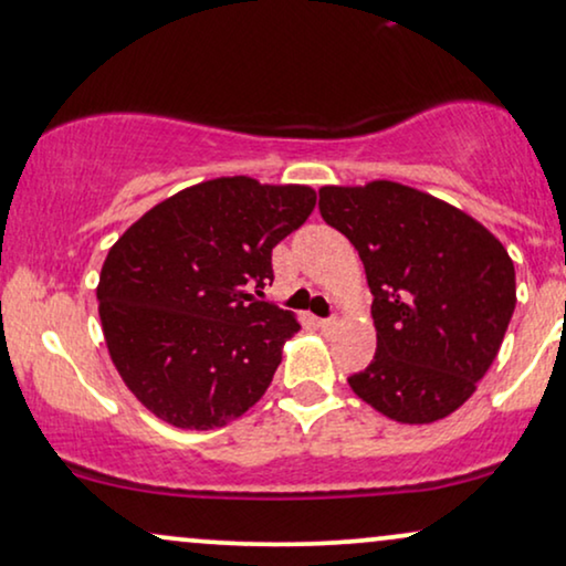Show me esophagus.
<instances>
[{
  "mask_svg": "<svg viewBox=\"0 0 566 566\" xmlns=\"http://www.w3.org/2000/svg\"><path fill=\"white\" fill-rule=\"evenodd\" d=\"M316 326H321V328H332V326H334V318H316Z\"/></svg>",
  "mask_w": 566,
  "mask_h": 566,
  "instance_id": "1",
  "label": "esophagus"
}]
</instances>
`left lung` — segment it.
Returning a JSON list of instances; mask_svg holds the SVG:
<instances>
[{
	"label": "left lung",
	"instance_id": "obj_1",
	"mask_svg": "<svg viewBox=\"0 0 566 566\" xmlns=\"http://www.w3.org/2000/svg\"><path fill=\"white\" fill-rule=\"evenodd\" d=\"M318 196L321 217L353 242L374 292L376 355L349 386L399 423L447 418L502 347L517 303L510 253L473 217L407 185Z\"/></svg>",
	"mask_w": 566,
	"mask_h": 566
}]
</instances>
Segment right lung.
Wrapping results in <instances>:
<instances>
[{
    "mask_svg": "<svg viewBox=\"0 0 566 566\" xmlns=\"http://www.w3.org/2000/svg\"><path fill=\"white\" fill-rule=\"evenodd\" d=\"M316 206L305 185L219 177L143 213L98 276L104 339L127 389L169 426L209 431L269 389L300 324L263 295L271 250Z\"/></svg>",
    "mask_w": 566,
    "mask_h": 566,
    "instance_id": "add662e5",
    "label": "right lung"
}]
</instances>
